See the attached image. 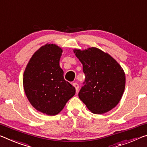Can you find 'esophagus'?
<instances>
[{
	"instance_id": "esophagus-1",
	"label": "esophagus",
	"mask_w": 147,
	"mask_h": 147,
	"mask_svg": "<svg viewBox=\"0 0 147 147\" xmlns=\"http://www.w3.org/2000/svg\"><path fill=\"white\" fill-rule=\"evenodd\" d=\"M73 86H74V88H75V89H76V92H78V88H79V86H78V83H76V82H74V83H73Z\"/></svg>"
}]
</instances>
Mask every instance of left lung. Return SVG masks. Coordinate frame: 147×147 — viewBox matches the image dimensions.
<instances>
[{
    "label": "left lung",
    "mask_w": 147,
    "mask_h": 147,
    "mask_svg": "<svg viewBox=\"0 0 147 147\" xmlns=\"http://www.w3.org/2000/svg\"><path fill=\"white\" fill-rule=\"evenodd\" d=\"M83 65L84 86L78 97L94 114L105 113L120 101L125 89V73L120 65L108 53L96 48L74 50Z\"/></svg>",
    "instance_id": "left-lung-1"
}]
</instances>
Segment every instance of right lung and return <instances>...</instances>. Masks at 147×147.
Wrapping results in <instances>:
<instances>
[{
	"mask_svg": "<svg viewBox=\"0 0 147 147\" xmlns=\"http://www.w3.org/2000/svg\"><path fill=\"white\" fill-rule=\"evenodd\" d=\"M62 50L46 44L34 53L23 74V88L30 103L37 111L56 115L75 94L73 86L64 79L59 67Z\"/></svg>",
	"mask_w": 147,
	"mask_h": 147,
	"instance_id": "1",
	"label": "right lung"
}]
</instances>
